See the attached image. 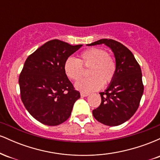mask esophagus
<instances>
[{
    "label": "esophagus",
    "instance_id": "esophagus-1",
    "mask_svg": "<svg viewBox=\"0 0 160 160\" xmlns=\"http://www.w3.org/2000/svg\"><path fill=\"white\" fill-rule=\"evenodd\" d=\"M89 93H86V92H80V95H81L82 97H86V96H88V95H89Z\"/></svg>",
    "mask_w": 160,
    "mask_h": 160
}]
</instances>
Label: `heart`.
<instances>
[{
  "instance_id": "obj_1",
  "label": "heart",
  "mask_w": 160,
  "mask_h": 160,
  "mask_svg": "<svg viewBox=\"0 0 160 160\" xmlns=\"http://www.w3.org/2000/svg\"><path fill=\"white\" fill-rule=\"evenodd\" d=\"M89 68V78L75 84V88L82 92H92L110 83L117 72L115 58L103 49L93 47L83 51L78 58L68 57L64 63L66 76L73 81H78L83 74L82 68Z\"/></svg>"
}]
</instances>
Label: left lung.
I'll list each match as a JSON object with an SVG mask.
<instances>
[{
	"mask_svg": "<svg viewBox=\"0 0 160 160\" xmlns=\"http://www.w3.org/2000/svg\"><path fill=\"white\" fill-rule=\"evenodd\" d=\"M104 43L114 54L117 72L108 89L100 92L102 102L93 110L95 120L106 126H116L129 120L138 108L144 85L140 65L132 52L120 42L101 39L88 46Z\"/></svg>",
	"mask_w": 160,
	"mask_h": 160,
	"instance_id": "obj_1",
	"label": "left lung"
}]
</instances>
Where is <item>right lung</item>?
<instances>
[{"mask_svg": "<svg viewBox=\"0 0 160 160\" xmlns=\"http://www.w3.org/2000/svg\"><path fill=\"white\" fill-rule=\"evenodd\" d=\"M82 46L49 40L24 64L19 78L21 99L29 113L41 123L53 126L65 122L80 98V92L66 76L64 63Z\"/></svg>", "mask_w": 160, "mask_h": 160, "instance_id": "1", "label": "right lung"}]
</instances>
